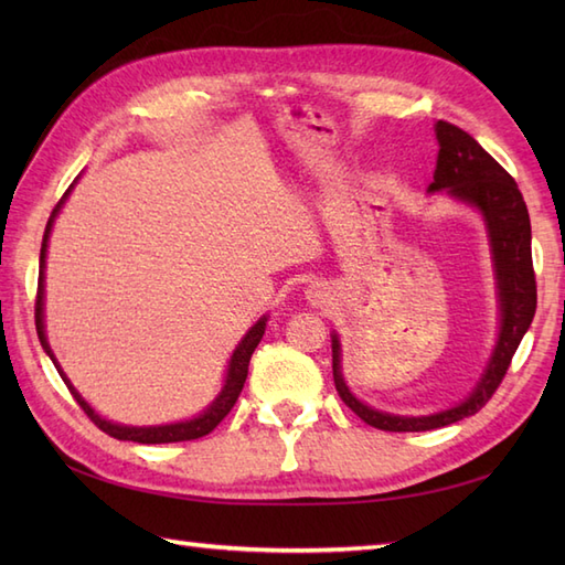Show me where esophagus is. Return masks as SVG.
Returning a JSON list of instances; mask_svg holds the SVG:
<instances>
[{
  "instance_id": "esophagus-1",
  "label": "esophagus",
  "mask_w": 565,
  "mask_h": 565,
  "mask_svg": "<svg viewBox=\"0 0 565 565\" xmlns=\"http://www.w3.org/2000/svg\"><path fill=\"white\" fill-rule=\"evenodd\" d=\"M306 298H308V303H310V306H318V308H322V306H330V303H332L330 291H328L326 286H322V284H310L308 289H306Z\"/></svg>"
}]
</instances>
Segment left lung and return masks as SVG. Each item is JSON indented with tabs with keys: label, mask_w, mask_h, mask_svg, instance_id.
I'll return each mask as SVG.
<instances>
[{
	"label": "left lung",
	"mask_w": 565,
	"mask_h": 565,
	"mask_svg": "<svg viewBox=\"0 0 565 565\" xmlns=\"http://www.w3.org/2000/svg\"><path fill=\"white\" fill-rule=\"evenodd\" d=\"M439 142L435 182L427 186L429 194H447L449 199L473 206L486 223L490 259H493L500 330L488 364L471 393L463 401L431 415H393L362 403L350 391L342 376V344L332 332V376L334 388L347 407L364 419L366 425L383 431H427L476 415L493 398L500 381L505 379L514 352L530 330L536 310V281L532 267V223L518 182L478 146V142L447 121L435 124Z\"/></svg>",
	"instance_id": "8db88e82"
}]
</instances>
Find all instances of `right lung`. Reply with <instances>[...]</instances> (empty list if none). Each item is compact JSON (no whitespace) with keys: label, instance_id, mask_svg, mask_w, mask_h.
<instances>
[{"label":"right lung","instance_id":"add662e5","mask_svg":"<svg viewBox=\"0 0 565 565\" xmlns=\"http://www.w3.org/2000/svg\"><path fill=\"white\" fill-rule=\"evenodd\" d=\"M79 179V177H77ZM75 179V182H77ZM75 184H70V189L65 191V196L60 199L57 206L53 209L51 218H47V225H45V233H43V245H41V269H39V296H35V332H39V340H41V347L45 350V354L51 356V362L55 364L57 374L63 376L65 386L70 388L72 398H75L79 403V407L84 413H87L92 417V423L97 425L102 431H106L109 437H116V439H124V441H138V444H170V441H189V439H199V437H206L209 431H213L215 427H218L221 419L233 411V405L237 401L239 391H243L245 386V379H247V366H249V359H252V352L257 350V344L262 340L264 334V328H267V320L269 316H262L255 326H252L247 330V334L243 340H239V344L235 347V352L231 356V362H227V371H225V381H223V388L221 393L215 395V401L206 407V411L199 413L196 417L191 419H182V423H170V425H152V427H134V425H118V423H111V419L102 417L94 407L82 398V395L77 393V388L72 386L70 379L65 376V371L60 369L57 359L51 350V344H47V338H45V320H43V301H45V255H47V239H51V231H53V223L57 218L60 209H63V203L67 201L70 191Z\"/></svg>","mask_w":565,"mask_h":565}]
</instances>
